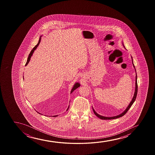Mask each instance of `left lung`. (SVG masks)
Instances as JSON below:
<instances>
[{
    "instance_id": "left-lung-1",
    "label": "left lung",
    "mask_w": 155,
    "mask_h": 155,
    "mask_svg": "<svg viewBox=\"0 0 155 155\" xmlns=\"http://www.w3.org/2000/svg\"><path fill=\"white\" fill-rule=\"evenodd\" d=\"M132 58V57H131ZM132 64H133V66H134V68H135V67L134 66V62H133V60H132ZM135 70H136V68H135ZM137 93H138V84H137V73H136V88H135V91H134V97L132 98L131 101L130 102L129 105H128L127 108L125 109V110L122 113L118 115L117 116H115V117H105L102 116V115H100V114H97V113L96 112L95 110H94L93 107V112L94 113V114L96 115L98 117H99L100 119H102V120H112V119H117L119 117H123L124 115H125L127 112V110H129L130 108L131 107L132 105L134 104V102L136 100V97H137Z\"/></svg>"
}]
</instances>
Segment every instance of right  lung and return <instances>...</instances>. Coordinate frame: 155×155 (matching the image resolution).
Returning a JSON list of instances; mask_svg holds the SVG:
<instances>
[{
	"instance_id": "right-lung-1",
	"label": "right lung",
	"mask_w": 155,
	"mask_h": 155,
	"mask_svg": "<svg viewBox=\"0 0 155 155\" xmlns=\"http://www.w3.org/2000/svg\"><path fill=\"white\" fill-rule=\"evenodd\" d=\"M41 36H40V38H39V40H38V43L37 44V45L35 46V47L33 48V49H32V51H31V52H30V54H29V55H28V60H27V61H26V63L25 64V66L26 65H28V62L30 61V59H31V58L32 57V55H33V53L34 52V51L36 50V48H37V47H38V45L40 44V43L41 42ZM80 86V84L78 83H77L74 84V87L72 88V89H71V93H72L73 91H74L75 89H77V88H78ZM69 106H68V108H67V110H68V109H69ZM58 117V115H54V116H53V117Z\"/></svg>"
}]
</instances>
